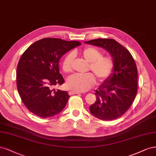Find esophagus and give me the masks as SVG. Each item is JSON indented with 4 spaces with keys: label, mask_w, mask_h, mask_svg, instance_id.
<instances>
[{
    "label": "esophagus",
    "mask_w": 156,
    "mask_h": 156,
    "mask_svg": "<svg viewBox=\"0 0 156 156\" xmlns=\"http://www.w3.org/2000/svg\"><path fill=\"white\" fill-rule=\"evenodd\" d=\"M80 92H77V91H70L69 92V94L70 95H73V94H80Z\"/></svg>",
    "instance_id": "obj_1"
}]
</instances>
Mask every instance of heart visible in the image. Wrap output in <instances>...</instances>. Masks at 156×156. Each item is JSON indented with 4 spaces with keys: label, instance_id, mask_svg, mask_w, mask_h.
<instances>
[{
    "label": "heart",
    "instance_id": "heart-1",
    "mask_svg": "<svg viewBox=\"0 0 156 156\" xmlns=\"http://www.w3.org/2000/svg\"><path fill=\"white\" fill-rule=\"evenodd\" d=\"M83 59L89 63V70L93 73L100 82H102L108 79L112 74L114 69V62L112 58L102 56V52L99 49L89 47L85 48L82 52ZM74 58L73 52L68 54L65 57L62 68L65 73L72 71V66ZM96 80L91 73L85 75L74 74L69 76L66 85L67 87L78 92H85L93 87Z\"/></svg>",
    "mask_w": 156,
    "mask_h": 156
}]
</instances>
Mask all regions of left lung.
<instances>
[{
    "mask_svg": "<svg viewBox=\"0 0 156 156\" xmlns=\"http://www.w3.org/2000/svg\"><path fill=\"white\" fill-rule=\"evenodd\" d=\"M85 43L104 48L114 62L113 73L95 91L97 99L90 105V112L103 120L119 118L127 112L136 96V63L128 50L113 39H92Z\"/></svg>",
    "mask_w": 156,
    "mask_h": 156,
    "instance_id": "obj_1",
    "label": "left lung"
}]
</instances>
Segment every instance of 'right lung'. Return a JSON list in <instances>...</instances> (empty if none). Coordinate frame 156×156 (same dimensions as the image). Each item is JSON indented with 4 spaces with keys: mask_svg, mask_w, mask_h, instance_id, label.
<instances>
[{
    "mask_svg": "<svg viewBox=\"0 0 156 156\" xmlns=\"http://www.w3.org/2000/svg\"><path fill=\"white\" fill-rule=\"evenodd\" d=\"M80 44L76 41L44 38L24 52L17 67V87L30 112L48 118L64 109L70 97L67 91L54 89L64 83L59 62L65 53Z\"/></svg>",
    "mask_w": 156,
    "mask_h": 156,
    "instance_id": "1",
    "label": "right lung"
}]
</instances>
